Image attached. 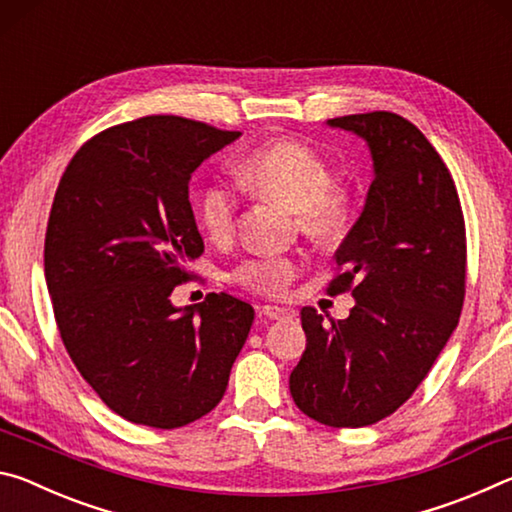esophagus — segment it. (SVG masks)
<instances>
[{"mask_svg": "<svg viewBox=\"0 0 512 512\" xmlns=\"http://www.w3.org/2000/svg\"><path fill=\"white\" fill-rule=\"evenodd\" d=\"M262 316L268 320H291L296 316V311L289 307H277V305H264L262 307Z\"/></svg>", "mask_w": 512, "mask_h": 512, "instance_id": "34e87169", "label": "esophagus"}]
</instances>
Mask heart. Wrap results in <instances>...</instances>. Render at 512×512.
<instances>
[{
	"label": "heart",
	"mask_w": 512,
	"mask_h": 512,
	"mask_svg": "<svg viewBox=\"0 0 512 512\" xmlns=\"http://www.w3.org/2000/svg\"><path fill=\"white\" fill-rule=\"evenodd\" d=\"M237 183L262 198L289 205L302 235L332 244L352 223V198L332 185V171L316 151L296 140H273L246 155L235 167ZM198 219L212 241H225L237 221V192L212 183L198 198ZM300 273L291 255H250L232 266L230 280L257 296L280 298Z\"/></svg>",
	"instance_id": "obj_1"
}]
</instances>
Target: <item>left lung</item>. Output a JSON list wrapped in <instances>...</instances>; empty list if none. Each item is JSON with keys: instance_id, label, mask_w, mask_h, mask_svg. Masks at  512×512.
Returning a JSON list of instances; mask_svg holds the SVG:
<instances>
[{"instance_id": "left-lung-1", "label": "left lung", "mask_w": 512, "mask_h": 512, "mask_svg": "<svg viewBox=\"0 0 512 512\" xmlns=\"http://www.w3.org/2000/svg\"><path fill=\"white\" fill-rule=\"evenodd\" d=\"M327 124L368 142L375 180L327 284L357 305L329 323L302 307L307 350L289 388L311 420L357 429L400 409L443 352L465 300L467 237L452 173L418 126L386 110Z\"/></svg>"}]
</instances>
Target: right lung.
<instances>
[{
    "label": "right lung",
    "instance_id": "1",
    "mask_svg": "<svg viewBox=\"0 0 512 512\" xmlns=\"http://www.w3.org/2000/svg\"><path fill=\"white\" fill-rule=\"evenodd\" d=\"M239 135L176 115L140 117L90 137L58 183L45 277L60 339L128 422L176 429L203 418L248 339L255 309L230 293H207L183 314L169 300L205 250L189 178Z\"/></svg>",
    "mask_w": 512,
    "mask_h": 512
}]
</instances>
